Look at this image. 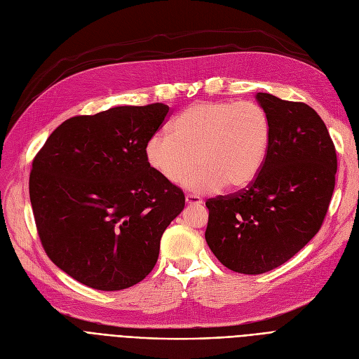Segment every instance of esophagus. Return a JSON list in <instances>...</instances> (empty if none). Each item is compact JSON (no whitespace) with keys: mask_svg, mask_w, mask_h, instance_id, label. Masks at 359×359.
Instances as JSON below:
<instances>
[{"mask_svg":"<svg viewBox=\"0 0 359 359\" xmlns=\"http://www.w3.org/2000/svg\"><path fill=\"white\" fill-rule=\"evenodd\" d=\"M186 203L187 205H201L202 199L196 195H186Z\"/></svg>","mask_w":359,"mask_h":359,"instance_id":"esophagus-1","label":"esophagus"}]
</instances>
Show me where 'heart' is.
I'll return each mask as SVG.
<instances>
[{"label": "heart", "mask_w": 359, "mask_h": 359, "mask_svg": "<svg viewBox=\"0 0 359 359\" xmlns=\"http://www.w3.org/2000/svg\"><path fill=\"white\" fill-rule=\"evenodd\" d=\"M271 145L266 111L253 102H196L147 142L145 157L164 180L195 194L243 189L260 173Z\"/></svg>", "instance_id": "1"}]
</instances>
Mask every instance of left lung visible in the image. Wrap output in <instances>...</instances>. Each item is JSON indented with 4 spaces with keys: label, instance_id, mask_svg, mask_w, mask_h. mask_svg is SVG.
Returning <instances> with one entry per match:
<instances>
[{
    "label": "left lung",
    "instance_id": "left-lung-1",
    "mask_svg": "<svg viewBox=\"0 0 359 359\" xmlns=\"http://www.w3.org/2000/svg\"><path fill=\"white\" fill-rule=\"evenodd\" d=\"M271 145L257 177L233 195L206 201L205 240L225 268L259 275L290 260L317 234L334 189L336 149L306 103L257 93Z\"/></svg>",
    "mask_w": 359,
    "mask_h": 359
}]
</instances>
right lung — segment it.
Wrapping results in <instances>:
<instances>
[{"mask_svg": "<svg viewBox=\"0 0 359 359\" xmlns=\"http://www.w3.org/2000/svg\"><path fill=\"white\" fill-rule=\"evenodd\" d=\"M170 107L116 106L74 116L36 154L29 194L49 259L81 284L119 291L156 266L164 230L184 195L154 172L147 142Z\"/></svg>", "mask_w": 359, "mask_h": 359, "instance_id": "1", "label": "right lung"}]
</instances>
